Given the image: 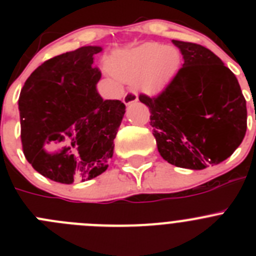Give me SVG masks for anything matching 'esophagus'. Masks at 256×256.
Returning a JSON list of instances; mask_svg holds the SVG:
<instances>
[{
	"instance_id": "34e87169",
	"label": "esophagus",
	"mask_w": 256,
	"mask_h": 256,
	"mask_svg": "<svg viewBox=\"0 0 256 256\" xmlns=\"http://www.w3.org/2000/svg\"><path fill=\"white\" fill-rule=\"evenodd\" d=\"M136 101H138V94L136 91H128L123 96V102L126 105H130V104L136 102Z\"/></svg>"
}]
</instances>
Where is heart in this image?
I'll use <instances>...</instances> for the list:
<instances>
[{"label": "heart", "instance_id": "obj_1", "mask_svg": "<svg viewBox=\"0 0 256 256\" xmlns=\"http://www.w3.org/2000/svg\"><path fill=\"white\" fill-rule=\"evenodd\" d=\"M180 62V52L176 47L148 42L116 52L108 62V68L114 76L126 82L142 78L146 84L158 87L174 76Z\"/></svg>", "mask_w": 256, "mask_h": 256}]
</instances>
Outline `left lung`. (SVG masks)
<instances>
[{
  "mask_svg": "<svg viewBox=\"0 0 256 256\" xmlns=\"http://www.w3.org/2000/svg\"><path fill=\"white\" fill-rule=\"evenodd\" d=\"M183 65L158 96L140 94L162 159L200 170L224 162L248 128L246 100L234 76L209 48L173 40Z\"/></svg>",
  "mask_w": 256,
  "mask_h": 256,
  "instance_id": "1",
  "label": "left lung"
}]
</instances>
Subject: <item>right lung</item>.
Returning <instances> with one entry per match:
<instances>
[{
  "label": "right lung",
  "mask_w": 256,
  "mask_h": 256,
  "mask_svg": "<svg viewBox=\"0 0 256 256\" xmlns=\"http://www.w3.org/2000/svg\"><path fill=\"white\" fill-rule=\"evenodd\" d=\"M98 46H84L44 61L26 79L19 97L22 144L44 177L70 184L108 169L126 112L119 100H102L94 68Z\"/></svg>",
  "instance_id": "obj_1"
}]
</instances>
